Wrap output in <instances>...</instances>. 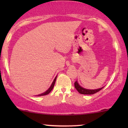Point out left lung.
Segmentation results:
<instances>
[{
    "label": "left lung",
    "mask_w": 128,
    "mask_h": 128,
    "mask_svg": "<svg viewBox=\"0 0 128 128\" xmlns=\"http://www.w3.org/2000/svg\"><path fill=\"white\" fill-rule=\"evenodd\" d=\"M74 87L77 90H78V92H79L80 94H95L96 92H98L100 91L101 90H102V89L104 88V87H101L100 88H98V89H96V90H88V89H86V88H84L83 87H82L80 86L78 84V82H75L74 83Z\"/></svg>",
    "instance_id": "left-lung-1"
}]
</instances>
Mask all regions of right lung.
Segmentation results:
<instances>
[{"mask_svg": "<svg viewBox=\"0 0 128 128\" xmlns=\"http://www.w3.org/2000/svg\"><path fill=\"white\" fill-rule=\"evenodd\" d=\"M56 77H57V76H56V78H55V79H54V82H52V84H51V86H50V88H49L48 90H47V91H46V92H44V93H42V94H40V95H38V96H43L47 95V94H48L50 92H51L52 90V89H53V88H54V85H55V82H56Z\"/></svg>", "mask_w": 128, "mask_h": 128, "instance_id": "obj_1", "label": "right lung"}]
</instances>
